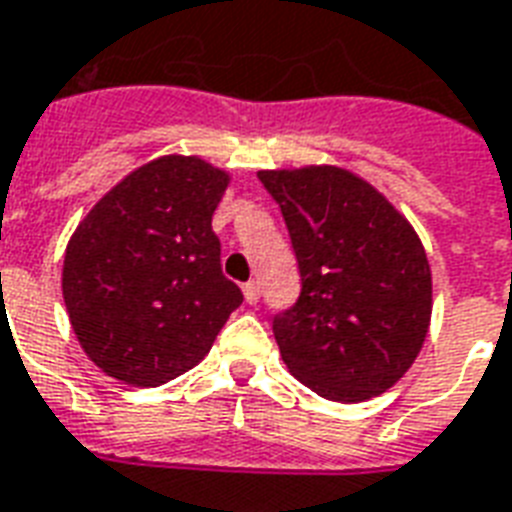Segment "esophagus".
I'll return each mask as SVG.
<instances>
[{
  "label": "esophagus",
  "mask_w": 512,
  "mask_h": 512,
  "mask_svg": "<svg viewBox=\"0 0 512 512\" xmlns=\"http://www.w3.org/2000/svg\"><path fill=\"white\" fill-rule=\"evenodd\" d=\"M244 298H247V303H257V300H260V284L257 282L244 284Z\"/></svg>",
  "instance_id": "1"
}]
</instances>
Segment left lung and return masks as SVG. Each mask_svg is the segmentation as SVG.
I'll return each instance as SVG.
<instances>
[{"label": "left lung", "mask_w": 512, "mask_h": 512, "mask_svg": "<svg viewBox=\"0 0 512 512\" xmlns=\"http://www.w3.org/2000/svg\"><path fill=\"white\" fill-rule=\"evenodd\" d=\"M298 257L300 295L273 317L284 365L319 397L362 403L397 384L427 338L432 273L419 236L335 166L257 174Z\"/></svg>", "instance_id": "left-lung-1"}]
</instances>
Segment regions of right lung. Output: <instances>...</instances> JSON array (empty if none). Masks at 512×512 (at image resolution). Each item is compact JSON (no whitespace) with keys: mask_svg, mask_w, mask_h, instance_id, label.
<instances>
[{"mask_svg":"<svg viewBox=\"0 0 512 512\" xmlns=\"http://www.w3.org/2000/svg\"><path fill=\"white\" fill-rule=\"evenodd\" d=\"M228 177L201 158H158L109 190L74 230L64 303L107 376L161 386L204 360L241 306L212 214Z\"/></svg>","mask_w":512,"mask_h":512,"instance_id":"right-lung-1","label":"right lung"}]
</instances>
